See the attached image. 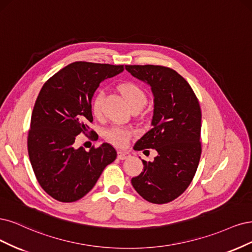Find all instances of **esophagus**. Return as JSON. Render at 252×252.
<instances>
[{"mask_svg":"<svg viewBox=\"0 0 252 252\" xmlns=\"http://www.w3.org/2000/svg\"><path fill=\"white\" fill-rule=\"evenodd\" d=\"M117 157H118V159H120V160H126V159L131 157V155H129V153H127V152L118 151V152H117Z\"/></svg>","mask_w":252,"mask_h":252,"instance_id":"34e87169","label":"esophagus"}]
</instances>
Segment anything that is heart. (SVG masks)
Here are the masks:
<instances>
[{
	"label": "heart",
	"instance_id": "heart-1",
	"mask_svg": "<svg viewBox=\"0 0 252 252\" xmlns=\"http://www.w3.org/2000/svg\"><path fill=\"white\" fill-rule=\"evenodd\" d=\"M120 91L123 93L129 108L136 107V105H142L143 107L145 101H147V96H145L144 91L134 83L123 84L120 86ZM103 96V92L97 93L92 101V112L95 117H101L102 115ZM133 135L134 132L132 129L123 126H112L105 131L107 140L117 148L126 147Z\"/></svg>",
	"mask_w": 252,
	"mask_h": 252
}]
</instances>
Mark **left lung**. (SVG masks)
<instances>
[{
    "label": "left lung",
    "instance_id": "obj_1",
    "mask_svg": "<svg viewBox=\"0 0 252 252\" xmlns=\"http://www.w3.org/2000/svg\"><path fill=\"white\" fill-rule=\"evenodd\" d=\"M126 69L151 86L154 95L152 128L134 149L158 153L152 162L142 160L143 172L131 182L144 200L164 204L182 194L197 172L202 152L200 104L189 84L173 69L154 64Z\"/></svg>",
    "mask_w": 252,
    "mask_h": 252
}]
</instances>
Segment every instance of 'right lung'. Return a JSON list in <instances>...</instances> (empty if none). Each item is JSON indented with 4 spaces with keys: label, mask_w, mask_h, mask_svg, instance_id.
I'll return each instance as SVG.
<instances>
[{
    "label": "right lung",
    "mask_w": 252,
    "mask_h": 252,
    "mask_svg": "<svg viewBox=\"0 0 252 252\" xmlns=\"http://www.w3.org/2000/svg\"><path fill=\"white\" fill-rule=\"evenodd\" d=\"M123 71L124 64L75 62L55 73L39 91L31 115L28 154L39 185L53 199L64 203L82 199L116 159L109 143L89 152L74 143L79 134H95L88 125L93 121L96 89Z\"/></svg>",
    "instance_id": "1"
}]
</instances>
